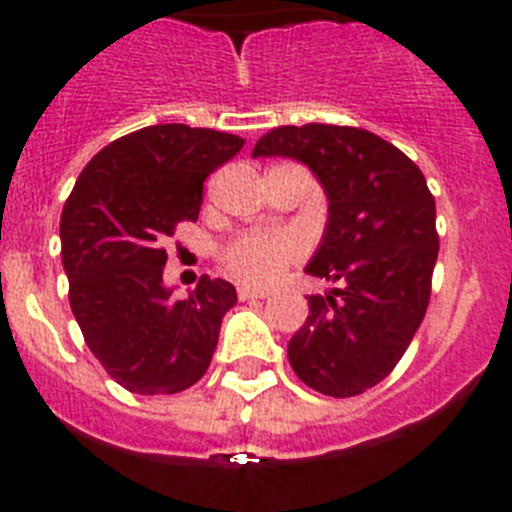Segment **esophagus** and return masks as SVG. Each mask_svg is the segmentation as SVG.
Segmentation results:
<instances>
[{
    "mask_svg": "<svg viewBox=\"0 0 512 512\" xmlns=\"http://www.w3.org/2000/svg\"><path fill=\"white\" fill-rule=\"evenodd\" d=\"M238 297H241L243 302H248V300H266V297H269V292H264V289L241 287V289H238Z\"/></svg>",
    "mask_w": 512,
    "mask_h": 512,
    "instance_id": "esophagus-1",
    "label": "esophagus"
}]
</instances>
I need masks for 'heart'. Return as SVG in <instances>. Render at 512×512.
Segmentation results:
<instances>
[{
  "label": "heart",
  "instance_id": "1",
  "mask_svg": "<svg viewBox=\"0 0 512 512\" xmlns=\"http://www.w3.org/2000/svg\"><path fill=\"white\" fill-rule=\"evenodd\" d=\"M300 246L292 235L284 233H248L228 243L223 251V266L238 282L264 287L282 277Z\"/></svg>",
  "mask_w": 512,
  "mask_h": 512
}]
</instances>
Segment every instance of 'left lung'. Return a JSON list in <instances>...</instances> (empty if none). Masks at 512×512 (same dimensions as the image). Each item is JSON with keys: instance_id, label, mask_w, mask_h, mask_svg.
I'll return each instance as SVG.
<instances>
[{"instance_id": "1", "label": "left lung", "mask_w": 512, "mask_h": 512, "mask_svg": "<svg viewBox=\"0 0 512 512\" xmlns=\"http://www.w3.org/2000/svg\"><path fill=\"white\" fill-rule=\"evenodd\" d=\"M287 156L328 194V225L307 274L338 282L310 295V315L289 341L297 377L328 397L382 382L408 351L431 300L438 259L436 200L400 148L348 125H282L253 158Z\"/></svg>"}]
</instances>
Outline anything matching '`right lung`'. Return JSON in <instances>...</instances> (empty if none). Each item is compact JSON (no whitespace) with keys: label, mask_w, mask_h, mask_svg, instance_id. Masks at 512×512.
<instances>
[{"label":"right lung","mask_w":512,"mask_h":512,"mask_svg":"<svg viewBox=\"0 0 512 512\" xmlns=\"http://www.w3.org/2000/svg\"><path fill=\"white\" fill-rule=\"evenodd\" d=\"M243 143L179 122L135 130L84 166L63 205L71 310L89 351L128 392L176 395L205 377L238 295L225 279L202 277L187 300H171L161 243L197 220L205 179Z\"/></svg>","instance_id":"obj_1"}]
</instances>
